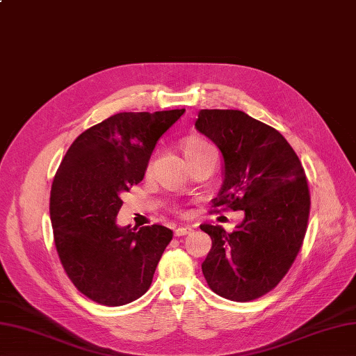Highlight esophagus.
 Listing matches in <instances>:
<instances>
[{
  "instance_id": "obj_1",
  "label": "esophagus",
  "mask_w": 356,
  "mask_h": 356,
  "mask_svg": "<svg viewBox=\"0 0 356 356\" xmlns=\"http://www.w3.org/2000/svg\"><path fill=\"white\" fill-rule=\"evenodd\" d=\"M193 231L192 227H179L175 229V236L177 237H183V236H187V234H190Z\"/></svg>"
}]
</instances>
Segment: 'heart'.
I'll use <instances>...</instances> for the list:
<instances>
[{
  "label": "heart",
  "instance_id": "heart-1",
  "mask_svg": "<svg viewBox=\"0 0 356 356\" xmlns=\"http://www.w3.org/2000/svg\"><path fill=\"white\" fill-rule=\"evenodd\" d=\"M202 145H207V143H204V142H197V140H195V142H188V143H187V146H186V152H187V151H190V149H193V148H197V146H202Z\"/></svg>",
  "mask_w": 356,
  "mask_h": 356
}]
</instances>
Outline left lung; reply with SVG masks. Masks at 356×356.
Here are the masks:
<instances>
[{
  "label": "left lung",
  "mask_w": 356,
  "mask_h": 356,
  "mask_svg": "<svg viewBox=\"0 0 356 356\" xmlns=\"http://www.w3.org/2000/svg\"><path fill=\"white\" fill-rule=\"evenodd\" d=\"M195 128L223 159L213 207L245 211L231 234L201 225L211 237L202 273L219 296L254 300L280 284L299 254L309 216L305 172L284 136L245 111L201 110Z\"/></svg>",
  "instance_id": "1"
}]
</instances>
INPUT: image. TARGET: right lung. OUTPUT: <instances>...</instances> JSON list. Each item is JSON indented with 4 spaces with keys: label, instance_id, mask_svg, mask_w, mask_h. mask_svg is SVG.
I'll list each match as a JSON object with an SVG mask.
<instances>
[{
    "label": "right lung",
    "instance_id": "right-lung-1",
    "mask_svg": "<svg viewBox=\"0 0 356 356\" xmlns=\"http://www.w3.org/2000/svg\"><path fill=\"white\" fill-rule=\"evenodd\" d=\"M184 111L118 113L78 136L57 169L49 197L57 254L78 291L101 305L143 296L170 243L169 228L119 227L116 216Z\"/></svg>",
    "mask_w": 356,
    "mask_h": 356
}]
</instances>
